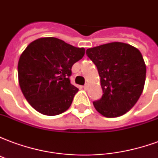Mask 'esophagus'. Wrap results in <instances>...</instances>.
Segmentation results:
<instances>
[{
	"label": "esophagus",
	"instance_id": "1",
	"mask_svg": "<svg viewBox=\"0 0 158 158\" xmlns=\"http://www.w3.org/2000/svg\"><path fill=\"white\" fill-rule=\"evenodd\" d=\"M83 88L85 89V90H87V88H88V85H87V84H86V85H84Z\"/></svg>",
	"mask_w": 158,
	"mask_h": 158
}]
</instances>
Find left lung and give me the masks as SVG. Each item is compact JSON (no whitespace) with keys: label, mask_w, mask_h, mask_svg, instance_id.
Instances as JSON below:
<instances>
[{"label":"left lung","mask_w":158,"mask_h":158,"mask_svg":"<svg viewBox=\"0 0 158 158\" xmlns=\"http://www.w3.org/2000/svg\"><path fill=\"white\" fill-rule=\"evenodd\" d=\"M86 55L98 70L103 91L95 108L106 117L123 116L130 111L142 95L146 80V65L136 47L111 42L86 50Z\"/></svg>","instance_id":"obj_1"}]
</instances>
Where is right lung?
<instances>
[{"mask_svg": "<svg viewBox=\"0 0 158 158\" xmlns=\"http://www.w3.org/2000/svg\"><path fill=\"white\" fill-rule=\"evenodd\" d=\"M85 54L55 37L35 40L27 46L18 61L19 85L35 111L47 116L66 111L78 88L70 82L73 64Z\"/></svg>", "mask_w": 158, "mask_h": 158, "instance_id": "right-lung-1", "label": "right lung"}]
</instances>
